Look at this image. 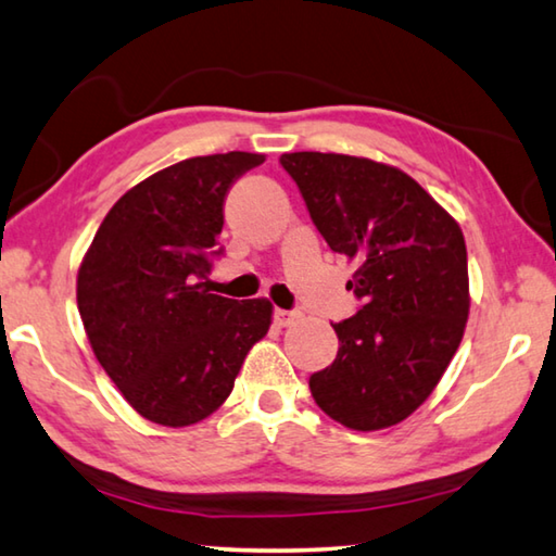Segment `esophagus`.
Returning a JSON list of instances; mask_svg holds the SVG:
<instances>
[{
  "instance_id": "34e87169",
  "label": "esophagus",
  "mask_w": 556,
  "mask_h": 556,
  "mask_svg": "<svg viewBox=\"0 0 556 556\" xmlns=\"http://www.w3.org/2000/svg\"><path fill=\"white\" fill-rule=\"evenodd\" d=\"M296 312H289V308H275V324L277 326H291L296 321Z\"/></svg>"
}]
</instances>
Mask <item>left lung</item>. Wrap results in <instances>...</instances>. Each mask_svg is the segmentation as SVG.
Listing matches in <instances>:
<instances>
[{
	"label": "left lung",
	"instance_id": "left-lung-1",
	"mask_svg": "<svg viewBox=\"0 0 556 556\" xmlns=\"http://www.w3.org/2000/svg\"><path fill=\"white\" fill-rule=\"evenodd\" d=\"M328 248L355 260L363 308L341 324L338 355L308 378L318 407L355 431L400 425L425 402L468 321L458 223L400 168L363 156L281 154Z\"/></svg>",
	"mask_w": 556,
	"mask_h": 556
}]
</instances>
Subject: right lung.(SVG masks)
<instances>
[{
	"instance_id": "obj_1",
	"label": "right lung",
	"mask_w": 556,
	"mask_h": 556,
	"mask_svg": "<svg viewBox=\"0 0 556 556\" xmlns=\"http://www.w3.org/2000/svg\"><path fill=\"white\" fill-rule=\"evenodd\" d=\"M262 154L184 159L122 195L78 269L92 353L125 400L162 427H188L232 392L244 355L271 324L267 299L208 294L223 203Z\"/></svg>"
}]
</instances>
